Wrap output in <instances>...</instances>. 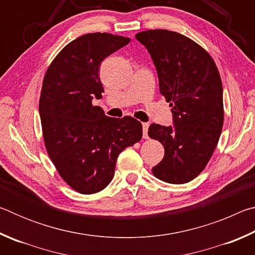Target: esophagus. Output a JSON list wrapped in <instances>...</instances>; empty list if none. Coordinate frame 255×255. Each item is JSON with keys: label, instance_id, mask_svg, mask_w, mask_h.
Listing matches in <instances>:
<instances>
[{"label": "esophagus", "instance_id": "34e87169", "mask_svg": "<svg viewBox=\"0 0 255 255\" xmlns=\"http://www.w3.org/2000/svg\"><path fill=\"white\" fill-rule=\"evenodd\" d=\"M141 126H143V137H144V138H148L147 131H148L149 125H148L147 123H143V125H141Z\"/></svg>", "mask_w": 255, "mask_h": 255}]
</instances>
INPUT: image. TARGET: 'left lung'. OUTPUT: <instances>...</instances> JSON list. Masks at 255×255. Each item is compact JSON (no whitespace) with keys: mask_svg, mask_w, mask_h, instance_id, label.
Listing matches in <instances>:
<instances>
[{"mask_svg":"<svg viewBox=\"0 0 255 255\" xmlns=\"http://www.w3.org/2000/svg\"><path fill=\"white\" fill-rule=\"evenodd\" d=\"M136 39L153 59L159 92L173 115V126L148 128V136L164 146L153 174L167 183H187L205 169L222 133L221 75L211 56L183 34L156 29L138 32Z\"/></svg>","mask_w":255,"mask_h":255,"instance_id":"obj_1","label":"left lung"}]
</instances>
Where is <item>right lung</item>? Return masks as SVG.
Here are the masks:
<instances>
[{
  "label": "right lung",
  "mask_w": 255,
  "mask_h": 255,
  "mask_svg": "<svg viewBox=\"0 0 255 255\" xmlns=\"http://www.w3.org/2000/svg\"><path fill=\"white\" fill-rule=\"evenodd\" d=\"M130 41L107 32L86 33L60 50L42 82L39 115L45 146L63 180L82 195L105 189L123 150L140 140L141 124L130 116L105 115L99 66Z\"/></svg>",
  "instance_id": "1"
}]
</instances>
